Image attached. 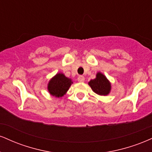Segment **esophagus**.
I'll return each instance as SVG.
<instances>
[{
	"mask_svg": "<svg viewBox=\"0 0 152 152\" xmlns=\"http://www.w3.org/2000/svg\"><path fill=\"white\" fill-rule=\"evenodd\" d=\"M78 81V82H81V83H83V82L84 81V80H85V78H84V76H79L77 78Z\"/></svg>",
	"mask_w": 152,
	"mask_h": 152,
	"instance_id": "1",
	"label": "esophagus"
}]
</instances>
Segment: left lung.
<instances>
[{
    "mask_svg": "<svg viewBox=\"0 0 152 152\" xmlns=\"http://www.w3.org/2000/svg\"><path fill=\"white\" fill-rule=\"evenodd\" d=\"M88 85L93 91L99 96H107L110 93L111 83L101 72L97 73L96 78L91 80Z\"/></svg>",
    "mask_w": 152,
    "mask_h": 152,
    "instance_id": "1",
    "label": "left lung"
}]
</instances>
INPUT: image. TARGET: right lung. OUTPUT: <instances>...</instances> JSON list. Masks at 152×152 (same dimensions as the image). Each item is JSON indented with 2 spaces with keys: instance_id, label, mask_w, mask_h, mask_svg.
<instances>
[{
  "instance_id": "obj_1",
  "label": "right lung",
  "mask_w": 152,
  "mask_h": 152,
  "mask_svg": "<svg viewBox=\"0 0 152 152\" xmlns=\"http://www.w3.org/2000/svg\"><path fill=\"white\" fill-rule=\"evenodd\" d=\"M72 83L71 78L66 77L62 73H57L49 80L47 84V90L51 96L59 98L66 94Z\"/></svg>"
}]
</instances>
